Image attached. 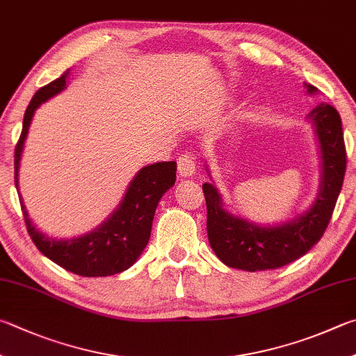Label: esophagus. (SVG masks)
<instances>
[{"mask_svg":"<svg viewBox=\"0 0 356 356\" xmlns=\"http://www.w3.org/2000/svg\"><path fill=\"white\" fill-rule=\"evenodd\" d=\"M177 170H179V176L191 177L196 171L195 156H191V154H185V156L180 157L177 161Z\"/></svg>","mask_w":356,"mask_h":356,"instance_id":"esophagus-1","label":"esophagus"}]
</instances>
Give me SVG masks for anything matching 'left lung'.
I'll return each instance as SVG.
<instances>
[{
	"mask_svg": "<svg viewBox=\"0 0 356 356\" xmlns=\"http://www.w3.org/2000/svg\"><path fill=\"white\" fill-rule=\"evenodd\" d=\"M308 95L319 90L303 83ZM321 157V182L307 211L279 224H257L224 207L213 182L202 185L207 204V235L213 252L229 268L249 270L277 269L307 254L324 235L346 174V146L341 116L330 104L316 106L308 113ZM210 176L209 166H205ZM211 179V176H210Z\"/></svg>",
	"mask_w": 356,
	"mask_h": 356,
	"instance_id": "obj_1",
	"label": "left lung"
}]
</instances>
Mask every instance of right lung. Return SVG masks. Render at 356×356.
Returning a JSON list of instances; mask_svg holds the SVG:
<instances>
[{"label": "right lung", "mask_w": 356, "mask_h": 356, "mask_svg": "<svg viewBox=\"0 0 356 356\" xmlns=\"http://www.w3.org/2000/svg\"><path fill=\"white\" fill-rule=\"evenodd\" d=\"M70 70L42 87L31 99L24 112L20 140L15 147V186L34 113L43 102L67 88ZM176 161H159L143 166L135 174L118 207L98 227L73 238H53L32 224L20 195V204L31 240L37 249L70 273L82 277H107L120 274L132 266L145 250L151 236L154 215L161 196L176 182Z\"/></svg>", "instance_id": "obj_1"}]
</instances>
